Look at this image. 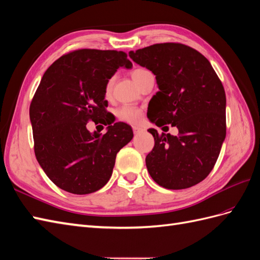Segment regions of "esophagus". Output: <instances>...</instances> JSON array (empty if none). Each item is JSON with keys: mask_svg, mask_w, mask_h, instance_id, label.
Returning <instances> with one entry per match:
<instances>
[{"mask_svg": "<svg viewBox=\"0 0 260 260\" xmlns=\"http://www.w3.org/2000/svg\"><path fill=\"white\" fill-rule=\"evenodd\" d=\"M132 130H134V134H135V135H138V134H140V132L142 131V129L140 128V126H137V125H135V126H132Z\"/></svg>", "mask_w": 260, "mask_h": 260, "instance_id": "esophagus-1", "label": "esophagus"}]
</instances>
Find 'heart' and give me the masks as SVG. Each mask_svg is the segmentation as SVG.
<instances>
[{"instance_id": "obj_1", "label": "heart", "mask_w": 260, "mask_h": 260, "mask_svg": "<svg viewBox=\"0 0 260 260\" xmlns=\"http://www.w3.org/2000/svg\"><path fill=\"white\" fill-rule=\"evenodd\" d=\"M149 73L150 72L145 68H136L132 71L131 77H132V79H134L136 84H138L139 80H140L143 76H145ZM112 86H113V78H110L108 81H107L106 87H105L106 96H109V94L111 93ZM116 115H117V118L119 120H121V121L128 122V123H138L142 118V110L137 108V107H135V106L124 105L117 109Z\"/></svg>"}]
</instances>
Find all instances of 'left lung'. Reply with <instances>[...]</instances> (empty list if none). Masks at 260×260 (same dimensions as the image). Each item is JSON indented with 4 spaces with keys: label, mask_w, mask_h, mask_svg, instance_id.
<instances>
[{
    "label": "left lung",
    "mask_w": 260,
    "mask_h": 260,
    "mask_svg": "<svg viewBox=\"0 0 260 260\" xmlns=\"http://www.w3.org/2000/svg\"><path fill=\"white\" fill-rule=\"evenodd\" d=\"M129 56L155 75L159 91L149 103L150 121L179 130L178 136L148 130L154 138L145 157L151 178L169 189L198 184L211 173L226 137L221 81L207 58L180 43L154 44Z\"/></svg>",
    "instance_id": "8db88e82"
}]
</instances>
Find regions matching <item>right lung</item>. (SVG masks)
Returning a JSON list of instances; mask_svg holds the SVG:
<instances>
[{"mask_svg":"<svg viewBox=\"0 0 260 260\" xmlns=\"http://www.w3.org/2000/svg\"><path fill=\"white\" fill-rule=\"evenodd\" d=\"M130 69L126 54L117 50L78 49L48 67L29 106L34 151L55 185L73 194H89L107 184L120 149L134 138L124 122L107 118L105 87L117 69ZM107 132L90 134L88 121Z\"/></svg>","mask_w":260,"mask_h":260,"instance_id":"right-lung-1","label":"right lung"}]
</instances>
